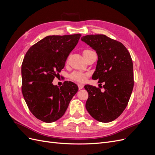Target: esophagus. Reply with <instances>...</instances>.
Returning a JSON list of instances; mask_svg holds the SVG:
<instances>
[{
	"label": "esophagus",
	"mask_w": 155,
	"mask_h": 155,
	"mask_svg": "<svg viewBox=\"0 0 155 155\" xmlns=\"http://www.w3.org/2000/svg\"><path fill=\"white\" fill-rule=\"evenodd\" d=\"M78 87H79V90H81V89H82L83 88V84H79Z\"/></svg>",
	"instance_id": "obj_1"
}]
</instances>
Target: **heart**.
<instances>
[{"mask_svg": "<svg viewBox=\"0 0 155 155\" xmlns=\"http://www.w3.org/2000/svg\"><path fill=\"white\" fill-rule=\"evenodd\" d=\"M92 52V51L91 50H88L86 49L85 50H83V57H85V56L88 54ZM86 76L87 74L80 72H75L72 74V78L74 79V80H76L78 81H80V82H83L85 80V78H86Z\"/></svg>", "mask_w": 155, "mask_h": 155, "instance_id": "b5f03b06", "label": "heart"}]
</instances>
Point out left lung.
Listing matches in <instances>:
<instances>
[{"instance_id": "8db88e82", "label": "left lung", "mask_w": 155, "mask_h": 155, "mask_svg": "<svg viewBox=\"0 0 155 155\" xmlns=\"http://www.w3.org/2000/svg\"><path fill=\"white\" fill-rule=\"evenodd\" d=\"M81 41L94 50L97 55L96 70L92 78L104 83V92L94 86H85L88 93L86 109L97 121L110 122L124 112L132 93V59L122 43L105 35H88L82 37Z\"/></svg>"}]
</instances>
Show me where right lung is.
Wrapping results in <instances>:
<instances>
[{"label":"right lung","instance_id":"right-lung-1","mask_svg":"<svg viewBox=\"0 0 155 155\" xmlns=\"http://www.w3.org/2000/svg\"><path fill=\"white\" fill-rule=\"evenodd\" d=\"M81 35L46 37L30 48L23 59L22 95L33 115L44 122L51 123L61 118L78 91L73 82H65L58 87L52 81L64 68Z\"/></svg>","mask_w":155,"mask_h":155}]
</instances>
